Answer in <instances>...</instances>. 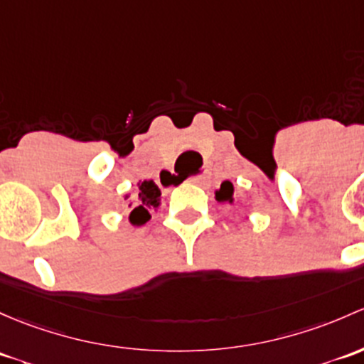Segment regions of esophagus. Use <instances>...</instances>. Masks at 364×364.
<instances>
[{
	"label": "esophagus",
	"instance_id": "esophagus-1",
	"mask_svg": "<svg viewBox=\"0 0 364 364\" xmlns=\"http://www.w3.org/2000/svg\"><path fill=\"white\" fill-rule=\"evenodd\" d=\"M202 179H204V176H202V174H198V176H193V178H190V181L195 183V185H198V183H200Z\"/></svg>",
	"mask_w": 364,
	"mask_h": 364
}]
</instances>
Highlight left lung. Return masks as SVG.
Masks as SVG:
<instances>
[{
  "label": "left lung",
  "mask_w": 364,
  "mask_h": 364,
  "mask_svg": "<svg viewBox=\"0 0 364 364\" xmlns=\"http://www.w3.org/2000/svg\"><path fill=\"white\" fill-rule=\"evenodd\" d=\"M233 183L232 181H223L221 183L220 190L214 192V198L218 202H228V204H233Z\"/></svg>",
  "instance_id": "obj_1"
}]
</instances>
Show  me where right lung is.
I'll return each mask as SVG.
<instances>
[{
    "instance_id": "right-lung-1",
    "label": "right lung",
    "mask_w": 364,
    "mask_h": 364,
    "mask_svg": "<svg viewBox=\"0 0 364 364\" xmlns=\"http://www.w3.org/2000/svg\"><path fill=\"white\" fill-rule=\"evenodd\" d=\"M134 198H131V193L124 195V200H127L129 209V223L132 227H143L148 223L151 218V209L160 208V188L155 185L151 179H144V181H137V188L134 190Z\"/></svg>"
}]
</instances>
